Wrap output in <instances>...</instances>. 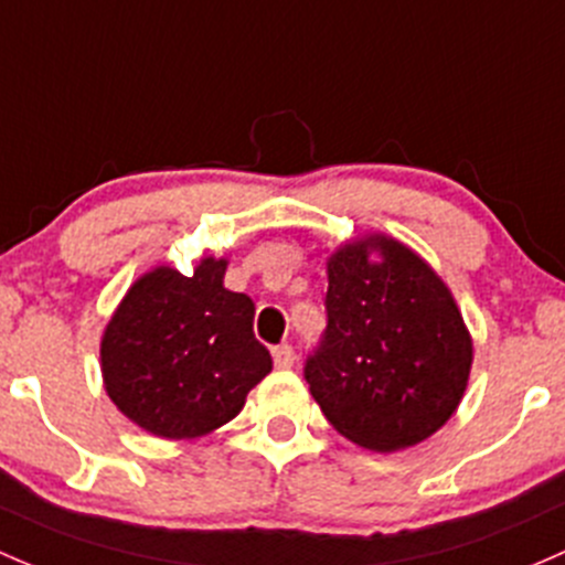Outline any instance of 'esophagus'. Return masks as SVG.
<instances>
[{
	"label": "esophagus",
	"mask_w": 565,
	"mask_h": 565,
	"mask_svg": "<svg viewBox=\"0 0 565 565\" xmlns=\"http://www.w3.org/2000/svg\"><path fill=\"white\" fill-rule=\"evenodd\" d=\"M271 356H275V367L288 370L294 364V348L290 345H275L271 348Z\"/></svg>",
	"instance_id": "obj_1"
}]
</instances>
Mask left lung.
<instances>
[{
	"mask_svg": "<svg viewBox=\"0 0 565 565\" xmlns=\"http://www.w3.org/2000/svg\"><path fill=\"white\" fill-rule=\"evenodd\" d=\"M323 305L326 329L305 381L337 433L364 449L397 451L449 422L473 345L449 288L413 249L386 236L340 247Z\"/></svg>",
	"mask_w": 565,
	"mask_h": 565,
	"instance_id": "1",
	"label": "left lung"
}]
</instances>
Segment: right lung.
<instances>
[{
	"label": "right lung",
	"mask_w": 565,
	"mask_h": 565,
	"mask_svg": "<svg viewBox=\"0 0 565 565\" xmlns=\"http://www.w3.org/2000/svg\"><path fill=\"white\" fill-rule=\"evenodd\" d=\"M223 275L217 258H203L193 277L160 266L127 290L103 334L108 397L157 438L223 427L271 372L253 334V299L225 288Z\"/></svg>",
	"instance_id": "add662e5"
}]
</instances>
